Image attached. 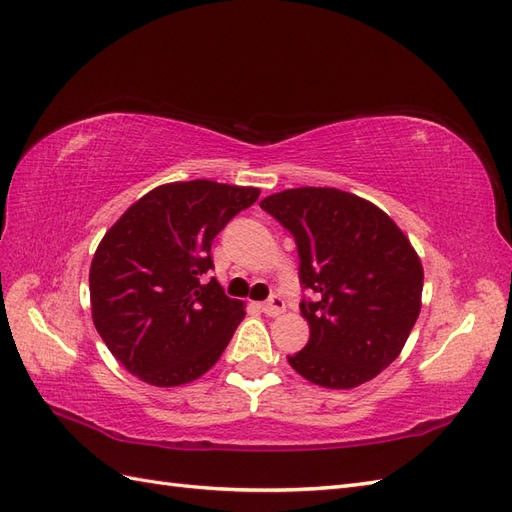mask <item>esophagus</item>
<instances>
[{
	"mask_svg": "<svg viewBox=\"0 0 512 512\" xmlns=\"http://www.w3.org/2000/svg\"><path fill=\"white\" fill-rule=\"evenodd\" d=\"M261 311H264L270 317L281 315L285 311V300L281 296H272L270 300H266L264 304H261Z\"/></svg>",
	"mask_w": 512,
	"mask_h": 512,
	"instance_id": "obj_1",
	"label": "esophagus"
}]
</instances>
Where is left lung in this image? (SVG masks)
Listing matches in <instances>:
<instances>
[{
    "instance_id": "1",
    "label": "left lung",
    "mask_w": 512,
    "mask_h": 512,
    "mask_svg": "<svg viewBox=\"0 0 512 512\" xmlns=\"http://www.w3.org/2000/svg\"><path fill=\"white\" fill-rule=\"evenodd\" d=\"M294 233L300 302L311 339L291 369L311 384L349 390L367 384L401 354L422 306L420 257L375 203L330 186H302L259 203Z\"/></svg>"
}]
</instances>
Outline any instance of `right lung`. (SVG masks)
Listing matches in <instances>:
<instances>
[{
	"instance_id": "add662e5",
	"label": "right lung",
	"mask_w": 512,
	"mask_h": 512,
	"mask_svg": "<svg viewBox=\"0 0 512 512\" xmlns=\"http://www.w3.org/2000/svg\"><path fill=\"white\" fill-rule=\"evenodd\" d=\"M255 186L169 182L135 201L102 236L90 266L92 319L109 352L141 382L173 388L208 373L244 317L227 298L210 248Z\"/></svg>"
}]
</instances>
